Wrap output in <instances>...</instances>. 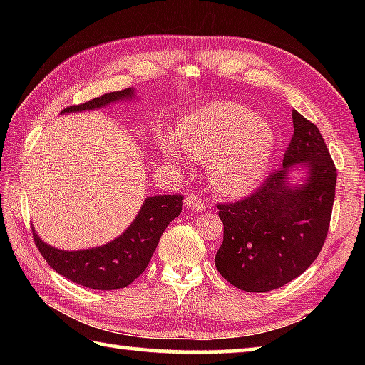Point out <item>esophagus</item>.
Returning a JSON list of instances; mask_svg holds the SVG:
<instances>
[{
	"label": "esophagus",
	"instance_id": "1",
	"mask_svg": "<svg viewBox=\"0 0 365 365\" xmlns=\"http://www.w3.org/2000/svg\"><path fill=\"white\" fill-rule=\"evenodd\" d=\"M185 205L190 209V211H195V212H201L202 209L206 207V202L201 200L200 196H187V200H185Z\"/></svg>",
	"mask_w": 365,
	"mask_h": 365
}]
</instances>
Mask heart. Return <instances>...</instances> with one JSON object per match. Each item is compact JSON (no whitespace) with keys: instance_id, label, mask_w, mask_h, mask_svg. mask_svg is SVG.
I'll list each match as a JSON object with an SVG mask.
<instances>
[{"instance_id":"1","label":"heart","mask_w":365,"mask_h":365,"mask_svg":"<svg viewBox=\"0 0 365 365\" xmlns=\"http://www.w3.org/2000/svg\"><path fill=\"white\" fill-rule=\"evenodd\" d=\"M275 132L250 109L235 103H212L175 125L164 156L172 164L180 153L206 159L212 187L228 196L255 190L267 172L275 151Z\"/></svg>"}]
</instances>
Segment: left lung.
Segmentation results:
<instances>
[{"label": "left lung", "mask_w": 365, "mask_h": 365, "mask_svg": "<svg viewBox=\"0 0 365 365\" xmlns=\"http://www.w3.org/2000/svg\"><path fill=\"white\" fill-rule=\"evenodd\" d=\"M294 133L283 168L251 196L217 205L224 243L215 255L219 274L243 292L287 285L311 265L329 232L336 169L319 128L293 110ZM296 170L305 177L293 182Z\"/></svg>", "instance_id": "8db88e82"}]
</instances>
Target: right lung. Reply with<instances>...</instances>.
Listing matches in <instances>:
<instances>
[{
  "label": "right lung",
  "instance_id": "1",
  "mask_svg": "<svg viewBox=\"0 0 365 365\" xmlns=\"http://www.w3.org/2000/svg\"><path fill=\"white\" fill-rule=\"evenodd\" d=\"M133 98H137L133 88L113 91L78 106L66 108L61 114L100 109L113 103L132 101ZM182 207V195L146 197L127 230L113 242L96 248L77 251L54 248L43 242L32 227L34 240L49 267L67 280L93 289H119L130 285L143 274L164 230L177 215H180Z\"/></svg>",
  "mask_w": 365,
  "mask_h": 365
}]
</instances>
